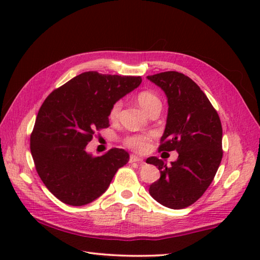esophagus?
I'll use <instances>...</instances> for the list:
<instances>
[{"mask_svg": "<svg viewBox=\"0 0 260 260\" xmlns=\"http://www.w3.org/2000/svg\"><path fill=\"white\" fill-rule=\"evenodd\" d=\"M129 161L131 162H142L143 161V158H141V157L136 156V155H131Z\"/></svg>", "mask_w": 260, "mask_h": 260, "instance_id": "34e87169", "label": "esophagus"}]
</instances>
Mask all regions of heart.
<instances>
[{"instance_id": "1", "label": "heart", "mask_w": 260, "mask_h": 260, "mask_svg": "<svg viewBox=\"0 0 260 260\" xmlns=\"http://www.w3.org/2000/svg\"><path fill=\"white\" fill-rule=\"evenodd\" d=\"M136 100H138V103L140 107L142 108L147 113H149L151 110L156 108H161V102L159 98L153 93H151V91H141ZM120 109H121L120 101L114 102L111 110H110V118H111V119H116L118 114H119ZM152 138H153L152 133L128 135L124 139V143L126 147H128L129 149H132V150L142 152L144 150H147L149 147V143H150Z\"/></svg>"}]
</instances>
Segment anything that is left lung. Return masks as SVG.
<instances>
[{
    "label": "left lung",
    "instance_id": "left-lung-1",
    "mask_svg": "<svg viewBox=\"0 0 260 260\" xmlns=\"http://www.w3.org/2000/svg\"><path fill=\"white\" fill-rule=\"evenodd\" d=\"M167 98L169 112L159 151L177 150L167 166L157 157L148 164L160 171L149 192L170 209H184L200 199L212 182L222 158L221 121L212 104L190 78L177 71L148 76Z\"/></svg>",
    "mask_w": 260,
    "mask_h": 260
}]
</instances>
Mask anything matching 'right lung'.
<instances>
[{
  "mask_svg": "<svg viewBox=\"0 0 260 260\" xmlns=\"http://www.w3.org/2000/svg\"><path fill=\"white\" fill-rule=\"evenodd\" d=\"M141 82V77L83 72L45 100L30 134V152L42 182L63 203L81 206L99 199L128 162L124 149L95 157L86 146L95 131L110 126L114 102Z\"/></svg>",
  "mask_w": 260,
  "mask_h": 260,
  "instance_id": "obj_1",
  "label": "right lung"
}]
</instances>
